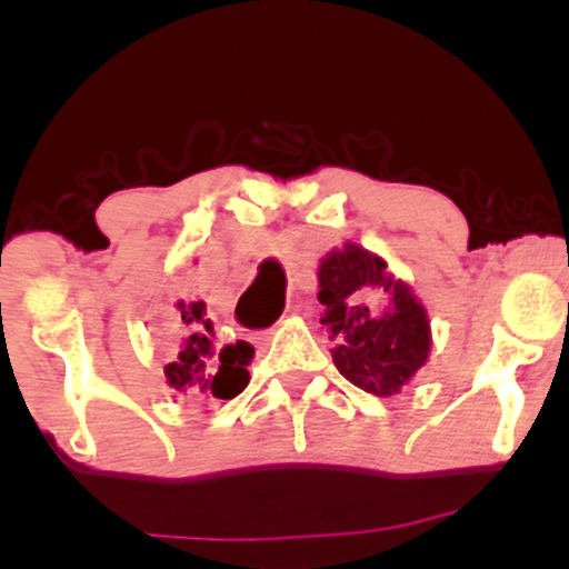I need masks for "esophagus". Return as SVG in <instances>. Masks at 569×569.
I'll use <instances>...</instances> for the list:
<instances>
[{
	"label": "esophagus",
	"instance_id": "34e87169",
	"mask_svg": "<svg viewBox=\"0 0 569 569\" xmlns=\"http://www.w3.org/2000/svg\"><path fill=\"white\" fill-rule=\"evenodd\" d=\"M253 339H257V342H267V335H262V337H253Z\"/></svg>",
	"mask_w": 569,
	"mask_h": 569
}]
</instances>
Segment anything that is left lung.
Wrapping results in <instances>:
<instances>
[{"instance_id": "left-lung-1", "label": "left lung", "mask_w": 569, "mask_h": 569, "mask_svg": "<svg viewBox=\"0 0 569 569\" xmlns=\"http://www.w3.org/2000/svg\"><path fill=\"white\" fill-rule=\"evenodd\" d=\"M321 323L345 380L380 398L401 393L428 363V310L388 262L358 243L335 248L318 264Z\"/></svg>"}]
</instances>
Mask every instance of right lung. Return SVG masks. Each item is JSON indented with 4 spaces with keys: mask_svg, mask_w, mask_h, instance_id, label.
I'll return each mask as SVG.
<instances>
[{
    "mask_svg": "<svg viewBox=\"0 0 569 569\" xmlns=\"http://www.w3.org/2000/svg\"><path fill=\"white\" fill-rule=\"evenodd\" d=\"M176 321L171 363H166V382L179 396L234 398L248 385V363L253 348L243 339L219 345L213 337L211 318H206V302L176 305Z\"/></svg>",
    "mask_w": 569,
    "mask_h": 569,
    "instance_id": "add662e5",
    "label": "right lung"
}]
</instances>
